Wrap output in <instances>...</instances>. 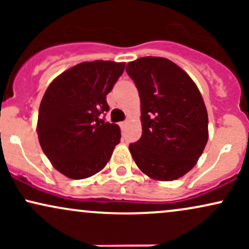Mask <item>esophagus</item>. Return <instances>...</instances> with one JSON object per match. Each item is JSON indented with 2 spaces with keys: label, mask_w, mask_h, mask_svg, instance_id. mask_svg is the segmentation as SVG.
<instances>
[{
  "label": "esophagus",
  "mask_w": 249,
  "mask_h": 249,
  "mask_svg": "<svg viewBox=\"0 0 249 249\" xmlns=\"http://www.w3.org/2000/svg\"><path fill=\"white\" fill-rule=\"evenodd\" d=\"M126 124H127V122H126V121H125V122H122L121 124H119V126L122 127V130H124L125 126H126Z\"/></svg>",
  "instance_id": "1"
}]
</instances>
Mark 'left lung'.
Here are the masks:
<instances>
[{"label": "left lung", "mask_w": 249, "mask_h": 249, "mask_svg": "<svg viewBox=\"0 0 249 249\" xmlns=\"http://www.w3.org/2000/svg\"><path fill=\"white\" fill-rule=\"evenodd\" d=\"M141 97L142 133L128 150L150 178L172 181L196 164L208 141L204 99L191 77L172 61L142 57L127 63Z\"/></svg>", "instance_id": "obj_1"}]
</instances>
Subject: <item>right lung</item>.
<instances>
[{"label": "right lung", "instance_id": "right-lung-1", "mask_svg": "<svg viewBox=\"0 0 249 249\" xmlns=\"http://www.w3.org/2000/svg\"><path fill=\"white\" fill-rule=\"evenodd\" d=\"M125 63L83 62L53 81L43 96L37 133L57 171L85 179L103 170L121 142V128L101 119L107 95L124 72Z\"/></svg>", "mask_w": 249, "mask_h": 249}]
</instances>
